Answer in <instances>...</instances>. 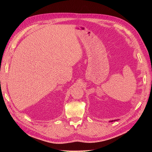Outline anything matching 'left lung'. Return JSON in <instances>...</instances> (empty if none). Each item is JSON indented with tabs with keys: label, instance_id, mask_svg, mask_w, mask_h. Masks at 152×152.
I'll return each instance as SVG.
<instances>
[{
	"label": "left lung",
	"instance_id": "1",
	"mask_svg": "<svg viewBox=\"0 0 152 152\" xmlns=\"http://www.w3.org/2000/svg\"><path fill=\"white\" fill-rule=\"evenodd\" d=\"M119 120V119H115V120H112V121H110V122H113V121H118Z\"/></svg>",
	"mask_w": 152,
	"mask_h": 152
}]
</instances>
